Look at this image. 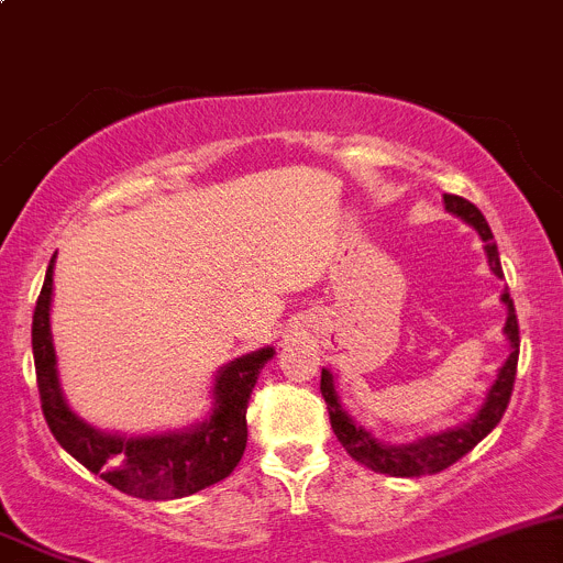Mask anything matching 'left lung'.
<instances>
[{
  "label": "left lung",
  "instance_id": "1",
  "mask_svg": "<svg viewBox=\"0 0 563 563\" xmlns=\"http://www.w3.org/2000/svg\"><path fill=\"white\" fill-rule=\"evenodd\" d=\"M445 210L459 216L462 221H467L475 232L484 240L486 256H489V267L495 276H503L500 256H497V245L492 240V229L486 223V218L481 216V210L475 205H470L467 198L451 196L445 192ZM503 303L508 307L506 318V336L511 342V353H508L506 365L497 373L495 384L486 393L484 406L478 409V415L473 420H467L464 426L448 428L442 433H431V437H422L409 442V445H389V442H382V439L373 437L371 431H365L362 426H356V420H351L345 409H342L340 398H336L334 389V376L329 371H323L320 376V393L325 398V409H329L331 428H334L336 439L342 442L351 459H356L358 464H365L373 473L384 475H398V478H420V475H433L448 470L451 464H456L459 459L467 456L481 439L492 431V428L500 422V417L506 415V406L511 400L514 389V376H517V358H519V323L517 312H514V301L506 290H503Z\"/></svg>",
  "mask_w": 563,
  "mask_h": 563
}]
</instances>
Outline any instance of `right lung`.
<instances>
[{"label": "right lung", "mask_w": 563, "mask_h": 563, "mask_svg": "<svg viewBox=\"0 0 563 563\" xmlns=\"http://www.w3.org/2000/svg\"><path fill=\"white\" fill-rule=\"evenodd\" d=\"M52 267L55 256L32 314V356H35L41 409L57 442L101 481L143 500H176L227 478L243 459L245 439H249L245 409L256 376L273 358V347L245 353L221 367L212 389L216 409L205 422L187 431L148 433V437L104 433L68 409L57 382V356L49 329L52 273H55Z\"/></svg>", "instance_id": "obj_1"}]
</instances>
